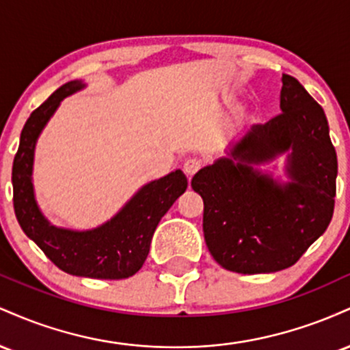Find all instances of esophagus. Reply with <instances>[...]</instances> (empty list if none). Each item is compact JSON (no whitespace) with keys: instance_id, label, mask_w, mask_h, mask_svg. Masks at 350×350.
I'll use <instances>...</instances> for the list:
<instances>
[{"instance_id":"34e87169","label":"esophagus","mask_w":350,"mask_h":350,"mask_svg":"<svg viewBox=\"0 0 350 350\" xmlns=\"http://www.w3.org/2000/svg\"><path fill=\"white\" fill-rule=\"evenodd\" d=\"M200 166H202V163H200L199 159L189 158V159H186V161H184L183 170H184V172H186V174L189 176V178H191V176H194L196 172H198V171L200 170Z\"/></svg>"}]
</instances>
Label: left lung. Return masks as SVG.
I'll list each match as a JSON object with an SVG mask.
<instances>
[{
  "instance_id": "1",
  "label": "left lung",
  "mask_w": 350,
  "mask_h": 350,
  "mask_svg": "<svg viewBox=\"0 0 350 350\" xmlns=\"http://www.w3.org/2000/svg\"><path fill=\"white\" fill-rule=\"evenodd\" d=\"M281 113L253 124L191 186L204 200V239L226 270L258 275L290 268L326 232L334 212L337 156L324 110L283 74ZM286 155L288 181L261 166Z\"/></svg>"
}]
</instances>
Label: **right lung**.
I'll list each match as a JSON object with an SVG mask.
<instances>
[{
    "instance_id": "obj_1",
    "label": "right lung",
    "mask_w": 350,
    "mask_h": 350,
    "mask_svg": "<svg viewBox=\"0 0 350 350\" xmlns=\"http://www.w3.org/2000/svg\"><path fill=\"white\" fill-rule=\"evenodd\" d=\"M82 88H85L82 80L64 83L24 124L13 163L14 212L24 234L62 271L97 280L128 278L143 267L152 234L163 215L187 189V178L176 170L144 184L110 220L90 230L52 226L34 194L36 143L60 102Z\"/></svg>"
}]
</instances>
